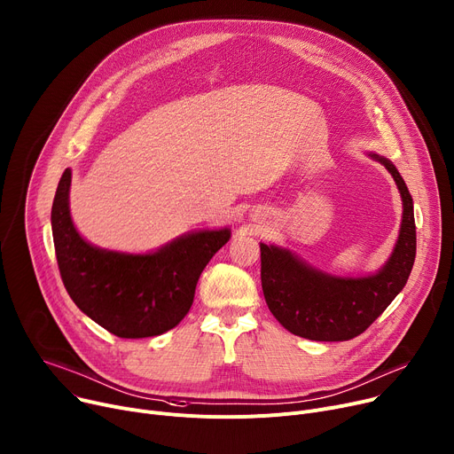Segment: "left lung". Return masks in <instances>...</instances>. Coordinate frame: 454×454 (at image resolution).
Returning a JSON list of instances; mask_svg holds the SVG:
<instances>
[{
	"mask_svg": "<svg viewBox=\"0 0 454 454\" xmlns=\"http://www.w3.org/2000/svg\"><path fill=\"white\" fill-rule=\"evenodd\" d=\"M393 174L403 201L396 247L376 274L336 278L317 270L286 249L260 243L262 289L274 318L296 336L343 341L362 334L405 287L416 256L412 198L396 167L371 154Z\"/></svg>",
	"mask_w": 454,
	"mask_h": 454,
	"instance_id": "obj_1",
	"label": "left lung"
}]
</instances>
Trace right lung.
<instances>
[{"label":"right lung","mask_w":454,"mask_h":454,"mask_svg":"<svg viewBox=\"0 0 454 454\" xmlns=\"http://www.w3.org/2000/svg\"><path fill=\"white\" fill-rule=\"evenodd\" d=\"M71 168L52 203V236L63 286L73 301L120 338H149L176 327L189 312L198 278L231 238L229 229L201 231L153 254H121L87 243L68 211Z\"/></svg>","instance_id":"add662e5"}]
</instances>
